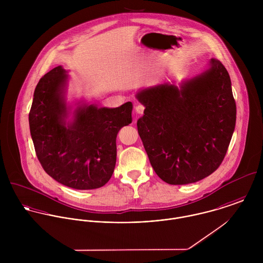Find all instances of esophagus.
<instances>
[{"label": "esophagus", "instance_id": "esophagus-1", "mask_svg": "<svg viewBox=\"0 0 263 263\" xmlns=\"http://www.w3.org/2000/svg\"><path fill=\"white\" fill-rule=\"evenodd\" d=\"M144 110H145V106L144 105L137 104V106H136V112H137V114H143Z\"/></svg>", "mask_w": 263, "mask_h": 263}]
</instances>
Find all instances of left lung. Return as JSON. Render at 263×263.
<instances>
[{"label":"left lung","mask_w":263,"mask_h":263,"mask_svg":"<svg viewBox=\"0 0 263 263\" xmlns=\"http://www.w3.org/2000/svg\"><path fill=\"white\" fill-rule=\"evenodd\" d=\"M146 107L138 132L156 174L166 183H193L222 164L236 124L231 79L216 59L182 83L162 84L137 94Z\"/></svg>","instance_id":"obj_1"}]
</instances>
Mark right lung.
I'll return each mask as SVG.
<instances>
[{
  "label": "right lung",
  "mask_w": 263,
  "mask_h": 263,
  "mask_svg": "<svg viewBox=\"0 0 263 263\" xmlns=\"http://www.w3.org/2000/svg\"><path fill=\"white\" fill-rule=\"evenodd\" d=\"M66 71L57 67L43 76L29 112L30 134L44 171L58 182L80 190L105 185L116 162V136L132 122V102L116 108L79 106L66 122Z\"/></svg>",
  "instance_id": "1"
}]
</instances>
